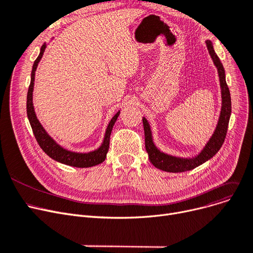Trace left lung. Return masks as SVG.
<instances>
[{"label":"left lung","mask_w":253,"mask_h":253,"mask_svg":"<svg viewBox=\"0 0 253 253\" xmlns=\"http://www.w3.org/2000/svg\"><path fill=\"white\" fill-rule=\"evenodd\" d=\"M206 44L209 53H210V56L214 62V65L217 67L219 81H220L221 86L222 106L220 117H219L218 120V124L216 126L212 137L208 141V144L205 146V148L199 155L194 158H180L168 155V154L160 152L156 148V146L154 145L153 142L151 128L148 121L146 120V118H142V124H144L145 130V146L148 152L149 159L154 167L161 170L168 172H182L193 169L201 166V164L205 163L206 161H208L209 159H211L215 154L220 150L224 142L230 114H232V99H230V93L225 81V71L223 68V65L216 54L212 45V42L210 40H207Z\"/></svg>","instance_id":"left-lung-1"}]
</instances>
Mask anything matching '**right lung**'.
<instances>
[{"label": "right lung", "instance_id": "right-lung-1", "mask_svg": "<svg viewBox=\"0 0 253 253\" xmlns=\"http://www.w3.org/2000/svg\"><path fill=\"white\" fill-rule=\"evenodd\" d=\"M46 47V44L44 43L41 46L40 53L38 58L35 60L34 65H33V69L31 73V84L29 85V90H28V95H27V114H28V119L30 121V124L33 130V133L35 135V138L38 142V145L40 148L46 153L47 155L58 162H61L63 164H67V166L74 167V168H91L94 166H97V164L102 163L105 158H106V154L109 148V137H111V133L113 127L116 123V121L120 115V112H118L114 118L111 120V122L108 123V126L106 128V132L104 136V140L102 142V145L100 146L99 149H97L96 151L90 152V153H75L71 151H67L60 147L56 141H54L44 130V128L42 127L40 122L38 121L35 111H34V106H33V89H34V81H35V71L37 69L38 63L40 62L43 52H44Z\"/></svg>", "mask_w": 253, "mask_h": 253}]
</instances>
